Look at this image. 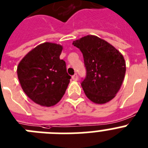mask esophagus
<instances>
[{"label":"esophagus","mask_w":148,"mask_h":148,"mask_svg":"<svg viewBox=\"0 0 148 148\" xmlns=\"http://www.w3.org/2000/svg\"><path fill=\"white\" fill-rule=\"evenodd\" d=\"M72 80H74V81H77V80H78V76H77V74H74L73 76H72Z\"/></svg>","instance_id":"1"}]
</instances>
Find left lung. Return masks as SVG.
Listing matches in <instances>:
<instances>
[{
	"instance_id": "obj_1",
	"label": "left lung",
	"mask_w": 148,
	"mask_h": 148,
	"mask_svg": "<svg viewBox=\"0 0 148 148\" xmlns=\"http://www.w3.org/2000/svg\"><path fill=\"white\" fill-rule=\"evenodd\" d=\"M83 53L86 76L81 83L86 97L95 104H105L115 97L126 74L121 53L105 40L87 35L72 43Z\"/></svg>"
}]
</instances>
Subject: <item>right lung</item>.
<instances>
[{
  "mask_svg": "<svg viewBox=\"0 0 148 148\" xmlns=\"http://www.w3.org/2000/svg\"><path fill=\"white\" fill-rule=\"evenodd\" d=\"M62 46L41 43L20 61L17 75L23 91L36 104L51 107L59 102L66 91L71 76L59 56Z\"/></svg>",
  "mask_w": 148,
  "mask_h": 148,
  "instance_id": "right-lung-1",
  "label": "right lung"
}]
</instances>
